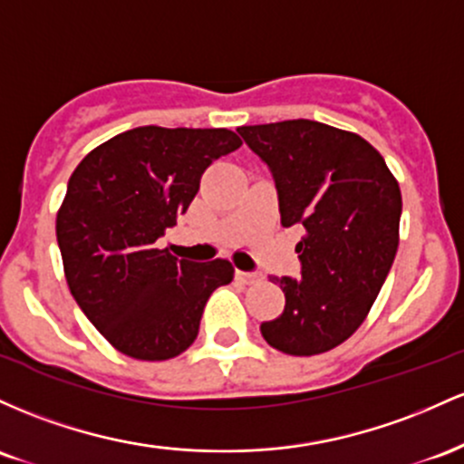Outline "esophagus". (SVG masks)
Masks as SVG:
<instances>
[{
    "label": "esophagus",
    "mask_w": 464,
    "mask_h": 464,
    "mask_svg": "<svg viewBox=\"0 0 464 464\" xmlns=\"http://www.w3.org/2000/svg\"><path fill=\"white\" fill-rule=\"evenodd\" d=\"M237 280H241V283L246 285H252L258 280V274H252V272H241V269H237Z\"/></svg>",
    "instance_id": "esophagus-1"
}]
</instances>
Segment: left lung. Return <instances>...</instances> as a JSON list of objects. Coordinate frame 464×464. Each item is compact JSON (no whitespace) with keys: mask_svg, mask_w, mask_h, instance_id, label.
Segmentation results:
<instances>
[{"mask_svg":"<svg viewBox=\"0 0 464 464\" xmlns=\"http://www.w3.org/2000/svg\"><path fill=\"white\" fill-rule=\"evenodd\" d=\"M269 166L280 223L304 227L300 278H272L285 311L260 333L295 357L340 346L366 320L399 247L401 190L379 150L315 120L237 129Z\"/></svg>","mask_w":464,"mask_h":464,"instance_id":"obj_1","label":"left lung"}]
</instances>
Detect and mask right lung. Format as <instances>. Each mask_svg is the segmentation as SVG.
Here are the masks:
<instances>
[{"label":"right lung","mask_w":464,"mask_h":464,"mask_svg":"<svg viewBox=\"0 0 464 464\" xmlns=\"http://www.w3.org/2000/svg\"><path fill=\"white\" fill-rule=\"evenodd\" d=\"M238 147L230 129L149 124L93 149L67 181L56 215L67 287L124 355L164 362L184 353L212 291L232 283L230 260H179L158 238L188 210L208 166Z\"/></svg>","instance_id":"1"}]
</instances>
